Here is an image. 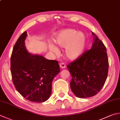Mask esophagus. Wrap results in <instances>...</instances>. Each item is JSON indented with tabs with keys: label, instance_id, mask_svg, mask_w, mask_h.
<instances>
[{
	"label": "esophagus",
	"instance_id": "obj_1",
	"mask_svg": "<svg viewBox=\"0 0 120 120\" xmlns=\"http://www.w3.org/2000/svg\"><path fill=\"white\" fill-rule=\"evenodd\" d=\"M65 64H64V63H60V67L61 68V69H64V68H65Z\"/></svg>",
	"mask_w": 120,
	"mask_h": 120
}]
</instances>
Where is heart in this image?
I'll return each instance as SVG.
<instances>
[{
  "label": "heart",
  "mask_w": 120,
  "mask_h": 120,
  "mask_svg": "<svg viewBox=\"0 0 120 120\" xmlns=\"http://www.w3.org/2000/svg\"><path fill=\"white\" fill-rule=\"evenodd\" d=\"M53 40L60 47H65L64 53L70 60L77 59L83 55L87 47V37L82 32L72 29L60 30L54 35ZM49 49L53 52H58V48L52 44L49 45Z\"/></svg>",
  "instance_id": "obj_1"
}]
</instances>
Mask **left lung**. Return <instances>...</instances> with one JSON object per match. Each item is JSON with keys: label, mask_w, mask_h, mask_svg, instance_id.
Listing matches in <instances>:
<instances>
[{"label": "left lung", "mask_w": 120, "mask_h": 120, "mask_svg": "<svg viewBox=\"0 0 120 120\" xmlns=\"http://www.w3.org/2000/svg\"><path fill=\"white\" fill-rule=\"evenodd\" d=\"M92 35L94 43L91 48L67 65L72 76L71 89L80 98L97 94L104 85L108 73L106 48L94 33L92 32Z\"/></svg>", "instance_id": "obj_1"}]
</instances>
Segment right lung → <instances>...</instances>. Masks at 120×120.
Returning <instances> with one entry per match:
<instances>
[{"mask_svg": "<svg viewBox=\"0 0 120 120\" xmlns=\"http://www.w3.org/2000/svg\"><path fill=\"white\" fill-rule=\"evenodd\" d=\"M27 32L21 34L11 56V73L16 90L27 100L43 102L50 97L53 79L60 72L56 60L28 52L25 45Z\"/></svg>", "mask_w": 120, "mask_h": 120, "instance_id": "1", "label": "right lung"}]
</instances>
